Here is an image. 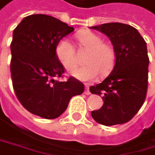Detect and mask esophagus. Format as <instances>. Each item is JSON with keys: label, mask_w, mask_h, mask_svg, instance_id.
<instances>
[{"label": "esophagus", "mask_w": 155, "mask_h": 155, "mask_svg": "<svg viewBox=\"0 0 155 155\" xmlns=\"http://www.w3.org/2000/svg\"><path fill=\"white\" fill-rule=\"evenodd\" d=\"M84 94H85V95H90V91H89V85H88V84H85Z\"/></svg>", "instance_id": "34e87169"}]
</instances>
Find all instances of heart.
<instances>
[{
  "label": "heart",
  "mask_w": 155,
  "mask_h": 155,
  "mask_svg": "<svg viewBox=\"0 0 155 155\" xmlns=\"http://www.w3.org/2000/svg\"><path fill=\"white\" fill-rule=\"evenodd\" d=\"M76 37L80 45L88 50V53L84 58L85 66L74 70L71 75L81 81H94L99 73L101 76L109 74L114 69L116 60V52L112 45L103 41L102 37L91 31H81ZM56 53L66 70L71 71L77 66L75 50L69 40H60Z\"/></svg>",
  "instance_id": "heart-1"
}]
</instances>
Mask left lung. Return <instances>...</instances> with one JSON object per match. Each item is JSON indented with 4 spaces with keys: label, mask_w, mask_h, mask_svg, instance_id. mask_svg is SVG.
<instances>
[{
    "label": "left lung",
    "mask_w": 155,
    "mask_h": 155,
    "mask_svg": "<svg viewBox=\"0 0 155 155\" xmlns=\"http://www.w3.org/2000/svg\"><path fill=\"white\" fill-rule=\"evenodd\" d=\"M107 35L116 52L114 70L90 92L102 95L103 106L92 110L93 119L103 126L130 121L143 105L148 88L149 57L147 45L137 29L123 23L91 27Z\"/></svg>",
    "instance_id": "8db88e82"
}]
</instances>
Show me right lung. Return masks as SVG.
<instances>
[{"label": "right lung", "instance_id": "1", "mask_svg": "<svg viewBox=\"0 0 155 155\" xmlns=\"http://www.w3.org/2000/svg\"><path fill=\"white\" fill-rule=\"evenodd\" d=\"M73 28L46 15L26 16L13 32L10 71L15 96L22 106L45 119L66 110L71 98L81 95L84 85L74 77L60 82L65 68L58 60V41Z\"/></svg>", "mask_w": 155, "mask_h": 155}]
</instances>
